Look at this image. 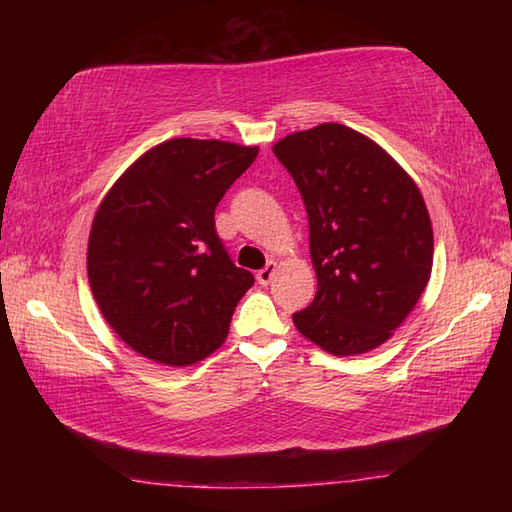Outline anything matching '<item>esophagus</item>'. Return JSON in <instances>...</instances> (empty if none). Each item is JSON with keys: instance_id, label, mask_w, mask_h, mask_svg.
I'll return each mask as SVG.
<instances>
[{"instance_id": "esophagus-1", "label": "esophagus", "mask_w": 512, "mask_h": 512, "mask_svg": "<svg viewBox=\"0 0 512 512\" xmlns=\"http://www.w3.org/2000/svg\"><path fill=\"white\" fill-rule=\"evenodd\" d=\"M275 271H277V264L275 262H268L262 271H257V282L259 284H268L273 280V275H275Z\"/></svg>"}]
</instances>
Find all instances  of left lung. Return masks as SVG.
<instances>
[{"mask_svg": "<svg viewBox=\"0 0 512 512\" xmlns=\"http://www.w3.org/2000/svg\"><path fill=\"white\" fill-rule=\"evenodd\" d=\"M309 219L318 291L293 314L298 332L336 357L379 348L427 287L433 230L418 185L379 144L320 124L273 146Z\"/></svg>", "mask_w": 512, "mask_h": 512, "instance_id": "left-lung-1", "label": "left lung"}]
</instances>
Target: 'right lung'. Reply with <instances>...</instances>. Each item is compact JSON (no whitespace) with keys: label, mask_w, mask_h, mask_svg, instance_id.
<instances>
[{"label":"right lung","mask_w":512,"mask_h":512,"mask_svg":"<svg viewBox=\"0 0 512 512\" xmlns=\"http://www.w3.org/2000/svg\"><path fill=\"white\" fill-rule=\"evenodd\" d=\"M257 146L167 140L128 167L94 214L88 277L106 323L137 354L189 366L221 348L255 277L232 264L214 210Z\"/></svg>","instance_id":"add662e5"}]
</instances>
